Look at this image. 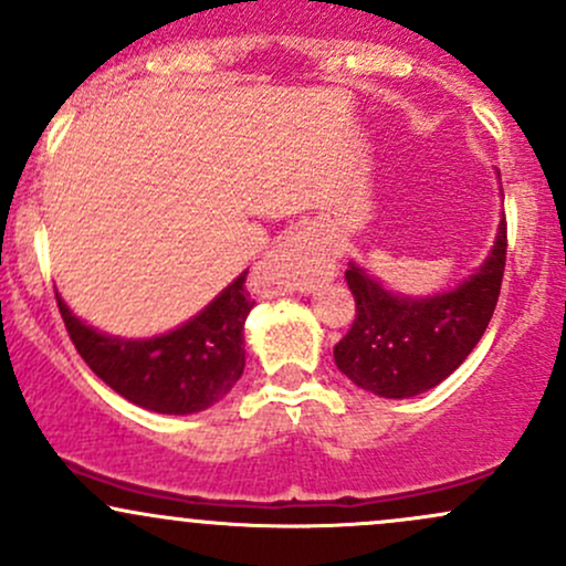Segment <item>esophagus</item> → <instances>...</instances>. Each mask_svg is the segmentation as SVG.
I'll list each match as a JSON object with an SVG mask.
<instances>
[{"instance_id": "1", "label": "esophagus", "mask_w": 566, "mask_h": 566, "mask_svg": "<svg viewBox=\"0 0 566 566\" xmlns=\"http://www.w3.org/2000/svg\"><path fill=\"white\" fill-rule=\"evenodd\" d=\"M259 275L270 285L272 294L313 289V283L324 275L313 234L294 232L285 237L281 245H275V251L266 253L261 261Z\"/></svg>"}]
</instances>
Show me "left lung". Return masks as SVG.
Masks as SVG:
<instances>
[{"instance_id":"left-lung-1","label":"left lung","mask_w":566,"mask_h":566,"mask_svg":"<svg viewBox=\"0 0 566 566\" xmlns=\"http://www.w3.org/2000/svg\"><path fill=\"white\" fill-rule=\"evenodd\" d=\"M504 253L502 218L483 264L467 281L423 296L391 291L361 264L348 261L345 281L356 300V318L334 345L339 373L382 399H410L440 386L472 354L494 315Z\"/></svg>"}]
</instances>
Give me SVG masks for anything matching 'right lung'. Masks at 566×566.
<instances>
[{"label":"right lung","mask_w":566,"mask_h":566,"mask_svg":"<svg viewBox=\"0 0 566 566\" xmlns=\"http://www.w3.org/2000/svg\"><path fill=\"white\" fill-rule=\"evenodd\" d=\"M245 272L175 329L115 337L86 324L56 291L77 354L115 394L164 416H191L227 397L245 369V318L253 310Z\"/></svg>","instance_id":"add662e5"}]
</instances>
